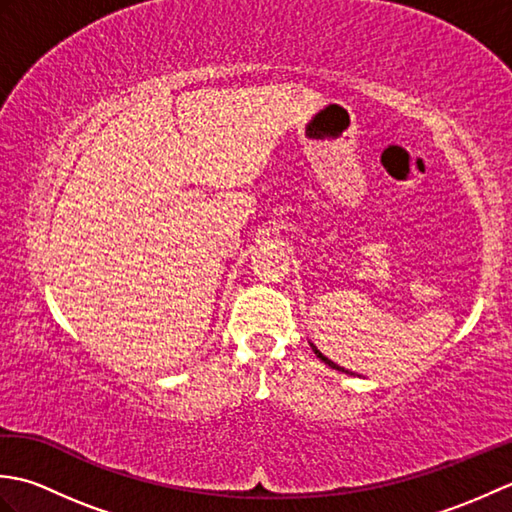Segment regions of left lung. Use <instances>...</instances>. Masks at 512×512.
Segmentation results:
<instances>
[{
  "instance_id": "left-lung-1",
  "label": "left lung",
  "mask_w": 512,
  "mask_h": 512,
  "mask_svg": "<svg viewBox=\"0 0 512 512\" xmlns=\"http://www.w3.org/2000/svg\"><path fill=\"white\" fill-rule=\"evenodd\" d=\"M310 345H312V343H310ZM312 350H314V354H317V356L321 358V361H323L325 365H330L332 369H339V372H345V374H352V372H347V369H345V367H339V365H336V363H332V361H330V358H328V356H323V354H321V352H319V350H317V347H314V345H312Z\"/></svg>"
}]
</instances>
